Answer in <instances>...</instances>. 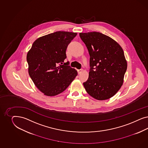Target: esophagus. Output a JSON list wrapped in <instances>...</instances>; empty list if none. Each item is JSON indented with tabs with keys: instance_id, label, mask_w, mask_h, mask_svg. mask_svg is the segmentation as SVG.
<instances>
[{
	"instance_id": "1",
	"label": "esophagus",
	"mask_w": 148,
	"mask_h": 148,
	"mask_svg": "<svg viewBox=\"0 0 148 148\" xmlns=\"http://www.w3.org/2000/svg\"><path fill=\"white\" fill-rule=\"evenodd\" d=\"M82 71H83V69H79V70H77V73L79 74H80L82 72Z\"/></svg>"
}]
</instances>
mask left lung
I'll return each instance as SVG.
<instances>
[{
  "label": "left lung",
  "instance_id": "8db88e82",
  "mask_svg": "<svg viewBox=\"0 0 148 148\" xmlns=\"http://www.w3.org/2000/svg\"><path fill=\"white\" fill-rule=\"evenodd\" d=\"M90 54L88 79L83 83L88 94L98 100L111 98L123 85L127 61L121 46L99 32L80 33Z\"/></svg>",
  "mask_w": 148,
  "mask_h": 148
}]
</instances>
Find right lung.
<instances>
[{
    "label": "right lung",
    "mask_w": 148,
    "mask_h": 148,
    "mask_svg": "<svg viewBox=\"0 0 148 148\" xmlns=\"http://www.w3.org/2000/svg\"><path fill=\"white\" fill-rule=\"evenodd\" d=\"M76 35V32L60 31L42 36L27 52L29 74L37 88L47 96L62 93L77 75L68 63L62 64L67 58L68 45Z\"/></svg>",
    "instance_id": "1"
}]
</instances>
